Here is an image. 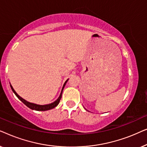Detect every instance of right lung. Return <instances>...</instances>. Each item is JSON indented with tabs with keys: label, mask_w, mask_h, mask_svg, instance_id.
<instances>
[{
	"label": "right lung",
	"mask_w": 147,
	"mask_h": 147,
	"mask_svg": "<svg viewBox=\"0 0 147 147\" xmlns=\"http://www.w3.org/2000/svg\"><path fill=\"white\" fill-rule=\"evenodd\" d=\"M68 81V79L66 80L65 83L63 84V88H62V90H61V94H60V95L59 96V98H57V100H55V102H53V103L51 104H46V105H39V104H33V103H31V102H29L27 101H26L25 100H24L23 98H22L21 96H19L18 94H17V92L15 91V90L13 89V86L11 85V88L12 90H13V92L15 93V94L16 96H17V97L19 98V99L21 100V101L23 102V104H25L26 106H27V107H29V108H31L32 110H37V111H45V110H51V109H53V108H55L57 106L58 104L59 103V101L60 100H61V96H62V92H63V90L64 87H65L66 83H67V82Z\"/></svg>",
	"instance_id": "right-lung-1"
}]
</instances>
